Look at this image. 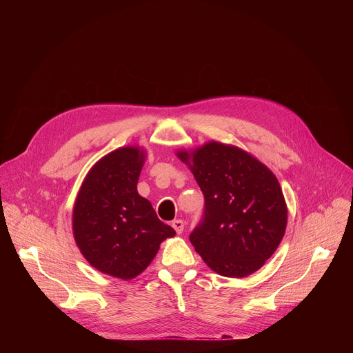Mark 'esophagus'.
Listing matches in <instances>:
<instances>
[{"label": "esophagus", "mask_w": 353, "mask_h": 353, "mask_svg": "<svg viewBox=\"0 0 353 353\" xmlns=\"http://www.w3.org/2000/svg\"><path fill=\"white\" fill-rule=\"evenodd\" d=\"M172 226H173V229L176 230V233H177V234H181V233H183V230H184V222H183L181 219H176V221H173Z\"/></svg>", "instance_id": "1"}]
</instances>
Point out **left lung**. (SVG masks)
<instances>
[{
  "instance_id": "left-lung-1",
  "label": "left lung",
  "mask_w": 353,
  "mask_h": 353,
  "mask_svg": "<svg viewBox=\"0 0 353 353\" xmlns=\"http://www.w3.org/2000/svg\"><path fill=\"white\" fill-rule=\"evenodd\" d=\"M177 157L205 198L203 221L190 241L219 275L244 278L275 253L288 208L275 174L245 150L211 141Z\"/></svg>"
}]
</instances>
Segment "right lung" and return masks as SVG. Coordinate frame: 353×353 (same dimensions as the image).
Masks as SVG:
<instances>
[{
    "label": "right lung",
    "mask_w": 353,
    "mask_h": 353,
    "mask_svg": "<svg viewBox=\"0 0 353 353\" xmlns=\"http://www.w3.org/2000/svg\"><path fill=\"white\" fill-rule=\"evenodd\" d=\"M145 150L124 146L97 161L86 174L72 211L77 245L100 272L132 279L176 234L137 191Z\"/></svg>",
    "instance_id": "right-lung-1"
}]
</instances>
